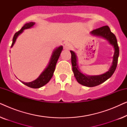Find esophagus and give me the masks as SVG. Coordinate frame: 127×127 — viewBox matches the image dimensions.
I'll list each match as a JSON object with an SVG mask.
<instances>
[{
	"label": "esophagus",
	"mask_w": 127,
	"mask_h": 127,
	"mask_svg": "<svg viewBox=\"0 0 127 127\" xmlns=\"http://www.w3.org/2000/svg\"><path fill=\"white\" fill-rule=\"evenodd\" d=\"M72 48V44H70V43H66L65 45V49H67V50H69V49H70V48Z\"/></svg>",
	"instance_id": "34e87169"
}]
</instances>
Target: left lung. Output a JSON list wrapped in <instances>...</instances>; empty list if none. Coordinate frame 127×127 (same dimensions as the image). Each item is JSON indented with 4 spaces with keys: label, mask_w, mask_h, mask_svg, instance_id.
<instances>
[{
    "label": "left lung",
    "mask_w": 127,
    "mask_h": 127,
    "mask_svg": "<svg viewBox=\"0 0 127 127\" xmlns=\"http://www.w3.org/2000/svg\"><path fill=\"white\" fill-rule=\"evenodd\" d=\"M91 33L93 35L100 36L106 39L112 44L114 48V53L112 65L109 70L105 73L97 76H88L83 74L79 69L77 66V56L73 51H70L71 62L72 65V70L74 73V76L77 80V82L81 85L92 87L98 86L107 79H109L114 73L117 65L118 58L119 55V48L117 44L116 36L110 31L108 26H104L99 28L96 29L91 31Z\"/></svg>",
    "instance_id": "1"
}]
</instances>
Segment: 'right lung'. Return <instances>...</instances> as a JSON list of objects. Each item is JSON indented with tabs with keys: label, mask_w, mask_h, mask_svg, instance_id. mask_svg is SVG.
<instances>
[{
	"label": "right lung",
	"mask_w": 127,
	"mask_h": 127,
	"mask_svg": "<svg viewBox=\"0 0 127 127\" xmlns=\"http://www.w3.org/2000/svg\"><path fill=\"white\" fill-rule=\"evenodd\" d=\"M34 24H35V23L33 22H29V23L25 24V25H24V27H22V28L20 29V31H19L18 32L15 33L14 36L13 37V43H12L11 47H12L13 46V45L14 44L18 36L20 35L21 33H22L25 29L31 28H32L33 26L34 25ZM62 49H63V47L61 46L54 50L53 54H52L51 58H50L49 64H48V65H47L46 68L43 70V72L40 74V76L38 77L37 79H36V80H34L29 83H25L21 81L24 84L33 88H39L41 87L44 86V85H46L47 83L49 82L50 79H51L52 77H53V73L54 72L55 69V66H56L57 62L58 61V60L59 57L60 56V54L61 53Z\"/></svg>",
	"instance_id": "1"
}]
</instances>
